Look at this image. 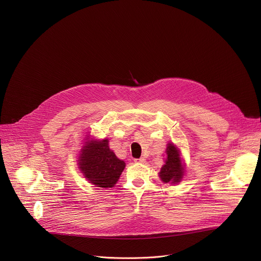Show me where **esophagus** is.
I'll return each instance as SVG.
<instances>
[{"label":"esophagus","instance_id":"1","mask_svg":"<svg viewBox=\"0 0 261 261\" xmlns=\"http://www.w3.org/2000/svg\"><path fill=\"white\" fill-rule=\"evenodd\" d=\"M136 163H144L145 162V159H143V158H139V159H135L134 160Z\"/></svg>","mask_w":261,"mask_h":261}]
</instances>
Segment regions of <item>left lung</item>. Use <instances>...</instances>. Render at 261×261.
Instances as JSON below:
<instances>
[{"instance_id":"1","label":"left lung","mask_w":261,"mask_h":261,"mask_svg":"<svg viewBox=\"0 0 261 261\" xmlns=\"http://www.w3.org/2000/svg\"><path fill=\"white\" fill-rule=\"evenodd\" d=\"M166 155L167 158L165 164L161 167L159 176L163 182L177 184L182 178L185 172L178 148L173 143H168Z\"/></svg>"}]
</instances>
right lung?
Listing matches in <instances>:
<instances>
[{
  "label": "right lung",
  "instance_id": "1",
  "mask_svg": "<svg viewBox=\"0 0 261 261\" xmlns=\"http://www.w3.org/2000/svg\"><path fill=\"white\" fill-rule=\"evenodd\" d=\"M82 148L79 166L85 177L101 188H113L126 164L110 150L108 139L88 140Z\"/></svg>",
  "mask_w": 261,
  "mask_h": 261
}]
</instances>
